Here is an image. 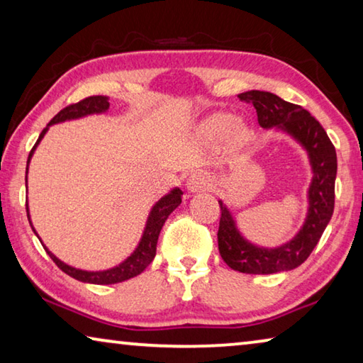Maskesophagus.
<instances>
[{
  "instance_id": "1",
  "label": "esophagus",
  "mask_w": 363,
  "mask_h": 363,
  "mask_svg": "<svg viewBox=\"0 0 363 363\" xmlns=\"http://www.w3.org/2000/svg\"><path fill=\"white\" fill-rule=\"evenodd\" d=\"M216 184V179L211 173L208 171H196V173L190 174L187 179V190L192 194H199V192H205V190H211Z\"/></svg>"
}]
</instances>
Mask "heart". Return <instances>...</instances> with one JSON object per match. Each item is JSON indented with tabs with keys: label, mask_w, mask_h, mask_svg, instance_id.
<instances>
[{
	"label": "heart",
	"mask_w": 363,
	"mask_h": 363,
	"mask_svg": "<svg viewBox=\"0 0 363 363\" xmlns=\"http://www.w3.org/2000/svg\"><path fill=\"white\" fill-rule=\"evenodd\" d=\"M196 131L200 138L206 140L219 139L229 133V144L232 149H240L250 138L248 126L229 112H214L208 115L205 120H201Z\"/></svg>",
	"instance_id": "1"
}]
</instances>
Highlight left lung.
<instances>
[{"instance_id":"8db88e82","label":"left lung","mask_w":363,"mask_h":363,"mask_svg":"<svg viewBox=\"0 0 363 363\" xmlns=\"http://www.w3.org/2000/svg\"><path fill=\"white\" fill-rule=\"evenodd\" d=\"M238 97L253 104L257 121L264 130L286 134L301 145L309 160L312 177L307 187L304 223L290 240L279 247H262L248 240L238 229L230 208L219 200V253L227 266L243 274L286 272L296 269L309 257L333 214L336 150L320 123L303 107L280 99L267 91L253 89L238 94Z\"/></svg>"}]
</instances>
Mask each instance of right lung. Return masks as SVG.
<instances>
[{"label":"right lung","mask_w":363,"mask_h":363,"mask_svg":"<svg viewBox=\"0 0 363 363\" xmlns=\"http://www.w3.org/2000/svg\"><path fill=\"white\" fill-rule=\"evenodd\" d=\"M108 97L107 96H93V97H86L82 102L73 104V106L65 107L64 110L54 116V118L48 123V126L41 131L38 140L33 145L32 152H30L28 160H27V171H26V187L28 190V164L32 162V157L36 150V147L40 145L41 139L45 138V134L48 133L49 126L52 125H59V123L64 121H72V120H79L84 118V116L89 115H102L108 112ZM182 201V190L179 187H173L168 194H164L162 199L155 201V205L150 208L149 216H147L143 235L139 238L138 247L133 250V253L125 257L120 264H116L113 267L104 269V270H84V269H78L73 267L70 264L64 262L62 259L49 251L45 243L38 235V232L35 230L33 223H32V216H30V208H28V199H27V218L28 223L32 225V230L35 232V235L40 238V242L43 245V248L46 250V253L49 257L57 264V267L60 270H64L67 275H70L72 279L84 281V284H94V285H113V284H120V281L130 280L133 277H136L140 272H144L145 267L153 261L157 253V242H158V235L162 232V227L164 224V220L168 219V216L173 213L177 206L181 205Z\"/></svg>","instance_id":"add662e5"}]
</instances>
